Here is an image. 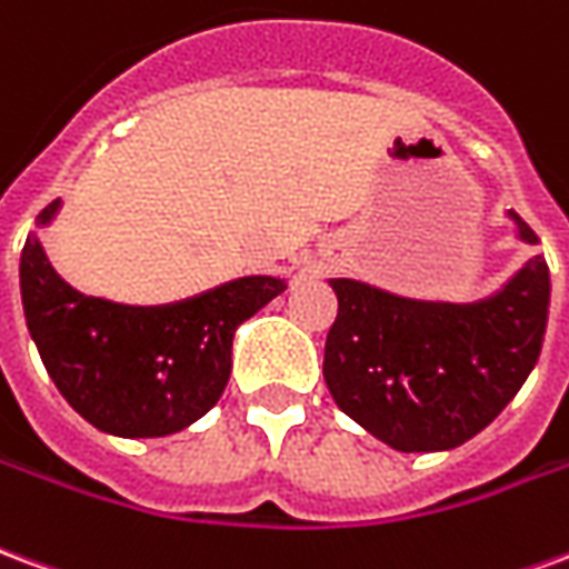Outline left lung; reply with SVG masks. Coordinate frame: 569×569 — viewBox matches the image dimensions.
<instances>
[{
  "label": "left lung",
  "mask_w": 569,
  "mask_h": 569,
  "mask_svg": "<svg viewBox=\"0 0 569 569\" xmlns=\"http://www.w3.org/2000/svg\"><path fill=\"white\" fill-rule=\"evenodd\" d=\"M518 221L525 242H537ZM339 312L325 381L336 406L397 451H446L491 425L540 358L549 263L537 254L500 293L470 306L418 302L330 281Z\"/></svg>",
  "instance_id": "1"
}]
</instances>
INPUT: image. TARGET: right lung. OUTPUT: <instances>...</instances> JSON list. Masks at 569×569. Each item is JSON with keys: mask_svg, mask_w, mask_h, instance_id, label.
Segmentation results:
<instances>
[{"mask_svg": "<svg viewBox=\"0 0 569 569\" xmlns=\"http://www.w3.org/2000/svg\"><path fill=\"white\" fill-rule=\"evenodd\" d=\"M60 199L44 206L48 223ZM284 281H230L172 306H118L69 288L27 236L23 312L44 370L69 406L114 437H169L218 403L230 381L236 327L276 300Z\"/></svg>", "mask_w": 569, "mask_h": 569, "instance_id": "add662e5", "label": "right lung"}]
</instances>
